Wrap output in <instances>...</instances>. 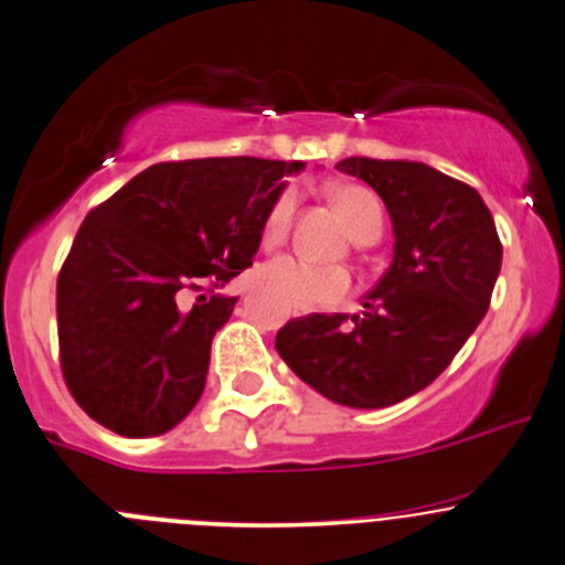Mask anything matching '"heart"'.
Listing matches in <instances>:
<instances>
[{"label":"heart","instance_id":"obj_1","mask_svg":"<svg viewBox=\"0 0 565 565\" xmlns=\"http://www.w3.org/2000/svg\"><path fill=\"white\" fill-rule=\"evenodd\" d=\"M331 199L337 210L342 212L348 232L358 245L380 239L382 234V204L377 193L366 185H337L331 188ZM296 212V191L285 188L280 196L271 202L260 223V245L277 247L288 236L290 221ZM258 280L271 294L288 301L296 309L329 307L342 301L350 294V275L342 266H315L299 258L280 256L258 269Z\"/></svg>","mask_w":565,"mask_h":565}]
</instances>
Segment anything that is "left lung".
I'll list each match as a JSON object with an SVG mask.
<instances>
[{"instance_id": "8db88e82", "label": "left lung", "mask_w": 565, "mask_h": 565, "mask_svg": "<svg viewBox=\"0 0 565 565\" xmlns=\"http://www.w3.org/2000/svg\"><path fill=\"white\" fill-rule=\"evenodd\" d=\"M339 172L380 193L393 221V264L363 312H312L277 331V353L331 402L380 409L439 377L484 318L501 239L471 185L417 161L350 156Z\"/></svg>"}]
</instances>
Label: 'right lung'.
Here are the masks:
<instances>
[{
  "label": "right lung",
  "mask_w": 565,
  "mask_h": 565,
  "mask_svg": "<svg viewBox=\"0 0 565 565\" xmlns=\"http://www.w3.org/2000/svg\"><path fill=\"white\" fill-rule=\"evenodd\" d=\"M301 161L153 163L77 228L56 282L58 358L72 398L120 436L174 428L204 391L234 296H183L253 266L260 223Z\"/></svg>",
  "instance_id": "obj_1"
}]
</instances>
